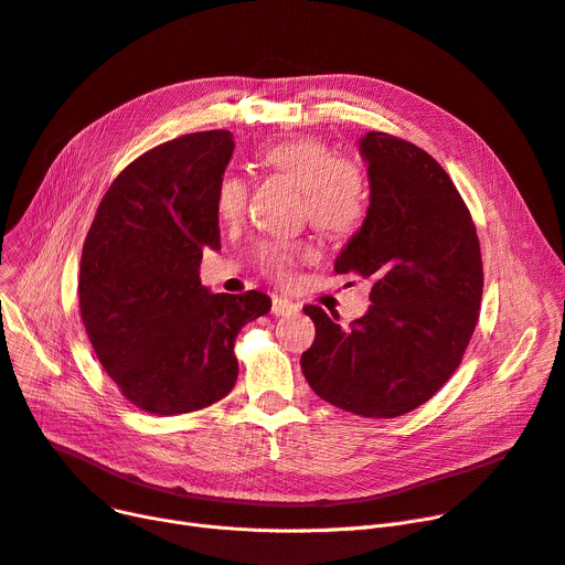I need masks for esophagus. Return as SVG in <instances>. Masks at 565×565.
<instances>
[{
  "instance_id": "1",
  "label": "esophagus",
  "mask_w": 565,
  "mask_h": 565,
  "mask_svg": "<svg viewBox=\"0 0 565 565\" xmlns=\"http://www.w3.org/2000/svg\"><path fill=\"white\" fill-rule=\"evenodd\" d=\"M298 309H300L298 305L286 300V298H275L273 300V313L275 316H290V313H298Z\"/></svg>"
}]
</instances>
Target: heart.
Instances as JSON below:
<instances>
[{"label":"heart","mask_w":565,"mask_h":565,"mask_svg":"<svg viewBox=\"0 0 565 565\" xmlns=\"http://www.w3.org/2000/svg\"><path fill=\"white\" fill-rule=\"evenodd\" d=\"M258 162L302 192V207L309 224L330 237L350 235L366 213V185L360 169L337 160L328 146L318 139H290L263 148ZM245 203V183L226 173L215 190V207L222 220H235ZM311 252L295 243H267L260 247V270L286 284L292 279L295 265L309 258Z\"/></svg>","instance_id":"heart-1"}]
</instances>
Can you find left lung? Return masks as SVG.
I'll list each match as a JSON object with an SVG mask.
<instances>
[{
	"label": "left lung",
	"mask_w": 565,
	"mask_h": 565,
	"mask_svg": "<svg viewBox=\"0 0 565 565\" xmlns=\"http://www.w3.org/2000/svg\"><path fill=\"white\" fill-rule=\"evenodd\" d=\"M358 146L369 207L334 270L369 279L371 307L350 328L307 307L316 339L300 364L322 401L394 419L458 369L479 320L483 263L465 201L426 151L387 132H366Z\"/></svg>",
	"instance_id": "8db88e82"
}]
</instances>
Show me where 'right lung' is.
<instances>
[{"mask_svg": "<svg viewBox=\"0 0 565 565\" xmlns=\"http://www.w3.org/2000/svg\"><path fill=\"white\" fill-rule=\"evenodd\" d=\"M233 135L207 130L156 146L103 196L79 263V309L121 394L153 414L224 398L237 380L235 337L270 311L265 292H211L199 279L217 252L215 190Z\"/></svg>", "mask_w": 565, "mask_h": 565, "instance_id": "1", "label": "right lung"}]
</instances>
